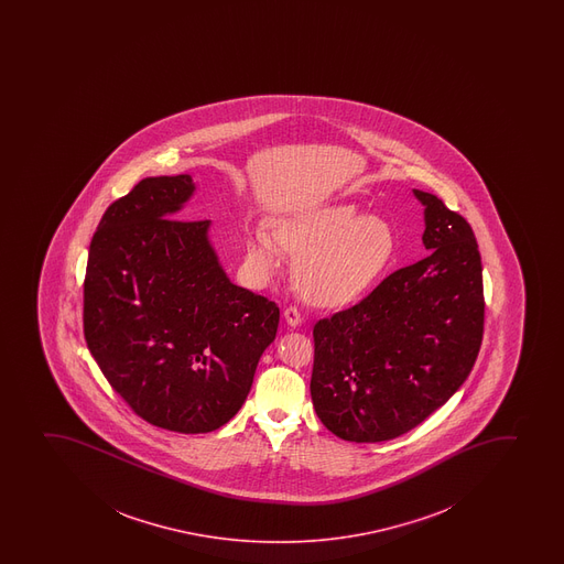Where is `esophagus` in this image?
<instances>
[{"label":"esophagus","instance_id":"obj_1","mask_svg":"<svg viewBox=\"0 0 564 564\" xmlns=\"http://www.w3.org/2000/svg\"><path fill=\"white\" fill-rule=\"evenodd\" d=\"M284 317L290 327H299V325L303 324V316H301L297 306H288L284 311Z\"/></svg>","mask_w":564,"mask_h":564}]
</instances>
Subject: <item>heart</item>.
Here are the masks:
<instances>
[{
    "label": "heart",
    "instance_id": "heart-1",
    "mask_svg": "<svg viewBox=\"0 0 564 564\" xmlns=\"http://www.w3.org/2000/svg\"><path fill=\"white\" fill-rule=\"evenodd\" d=\"M284 252L297 258L301 295L319 306L350 305L382 279L397 253L393 226L350 203L306 208L247 231V258L258 276L279 271Z\"/></svg>",
    "mask_w": 564,
    "mask_h": 564
}]
</instances>
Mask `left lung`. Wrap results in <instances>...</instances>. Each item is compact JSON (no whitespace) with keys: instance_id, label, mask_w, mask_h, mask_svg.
I'll list each match as a JSON object with an SVG mask.
<instances>
[{"instance_id":"left-lung-1","label":"left lung","mask_w":564,"mask_h":564,"mask_svg":"<svg viewBox=\"0 0 564 564\" xmlns=\"http://www.w3.org/2000/svg\"><path fill=\"white\" fill-rule=\"evenodd\" d=\"M414 265L314 325L311 395L330 433L383 442L417 427L470 375L484 338V279L473 227L436 195Z\"/></svg>"}]
</instances>
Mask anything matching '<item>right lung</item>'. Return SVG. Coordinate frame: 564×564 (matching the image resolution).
Wrapping results in <instances>:
<instances>
[{
  "label": "right lung",
  "instance_id": "add662e5",
  "mask_svg": "<svg viewBox=\"0 0 564 564\" xmlns=\"http://www.w3.org/2000/svg\"><path fill=\"white\" fill-rule=\"evenodd\" d=\"M189 175L150 176L110 203L91 237L85 338L139 417L210 433L239 412L276 337V303L231 284L208 220H181Z\"/></svg>",
  "mask_w": 564,
  "mask_h": 564
}]
</instances>
